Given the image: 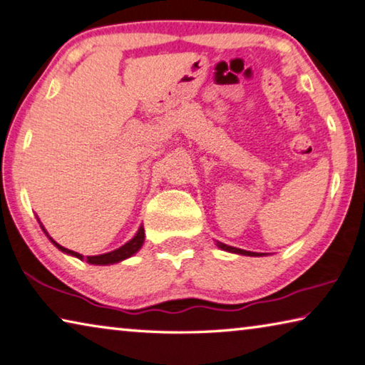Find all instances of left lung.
<instances>
[{"instance_id":"left-lung-1","label":"left lung","mask_w":365,"mask_h":365,"mask_svg":"<svg viewBox=\"0 0 365 365\" xmlns=\"http://www.w3.org/2000/svg\"><path fill=\"white\" fill-rule=\"evenodd\" d=\"M219 247L222 248V250H227V252H234V253H240V255H250V257H258V253L255 252H247V250H240V248H235V247H229L225 244H217Z\"/></svg>"}]
</instances>
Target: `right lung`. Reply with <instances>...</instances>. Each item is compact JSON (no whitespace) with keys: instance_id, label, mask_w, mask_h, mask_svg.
Segmentation results:
<instances>
[{"instance_id":"right-lung-1","label":"right lung","mask_w":365,"mask_h":365,"mask_svg":"<svg viewBox=\"0 0 365 365\" xmlns=\"http://www.w3.org/2000/svg\"><path fill=\"white\" fill-rule=\"evenodd\" d=\"M42 229H43V227H42ZM43 230H45V229H43ZM45 234H47V232H45ZM50 240L53 242V244H55L58 248H60L61 252L69 253V255H73V257H78L79 259L84 258L83 255H79V253H76V252L68 250V248L58 245L56 242H55L53 239H51V237H50ZM143 242H144V229L140 227V230H138V234H136L135 237H133V239L128 242V244H125L123 247H120V248H117V250H113V252L103 253V255L86 257V262L91 263V264H110V263H118V262H121V259H125V258H128V257H131V255H135V253L141 248Z\"/></svg>"}]
</instances>
